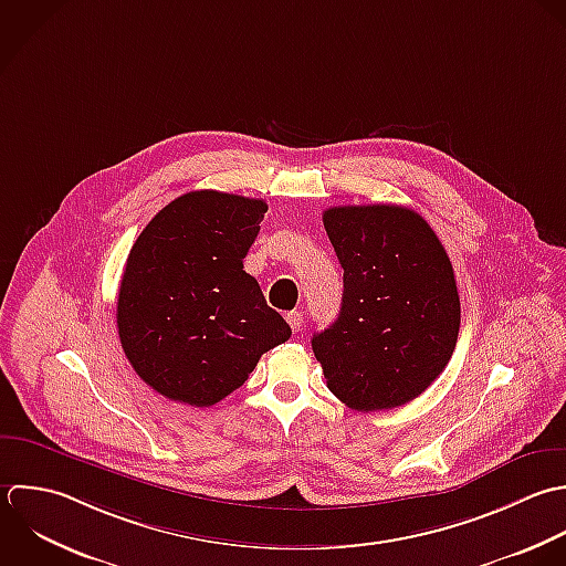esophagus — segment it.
Here are the masks:
<instances>
[{"label":"esophagus","instance_id":"obj_1","mask_svg":"<svg viewBox=\"0 0 566 566\" xmlns=\"http://www.w3.org/2000/svg\"><path fill=\"white\" fill-rule=\"evenodd\" d=\"M286 322H289V326L293 328V333H300V331H302V324H304V317H302L300 311H291V313L286 315Z\"/></svg>","mask_w":566,"mask_h":566}]
</instances>
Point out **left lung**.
I'll list each match as a JSON object with an SVG mask.
<instances>
[{
	"label": "left lung",
	"instance_id": "obj_1",
	"mask_svg": "<svg viewBox=\"0 0 566 566\" xmlns=\"http://www.w3.org/2000/svg\"><path fill=\"white\" fill-rule=\"evenodd\" d=\"M324 229L344 269L339 317L313 335L328 390L359 412L399 408L428 390L457 348L452 262L408 207H331Z\"/></svg>",
	"mask_w": 566,
	"mask_h": 566
}]
</instances>
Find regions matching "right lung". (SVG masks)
I'll return each mask as SVG.
<instances>
[{
  "instance_id": "add662e5",
  "label": "right lung",
  "mask_w": 566,
  "mask_h": 566,
  "mask_svg": "<svg viewBox=\"0 0 566 566\" xmlns=\"http://www.w3.org/2000/svg\"><path fill=\"white\" fill-rule=\"evenodd\" d=\"M266 202L213 189L163 207L123 271L116 326L125 357L158 395L207 408L238 390L291 337L242 260Z\"/></svg>"
}]
</instances>
